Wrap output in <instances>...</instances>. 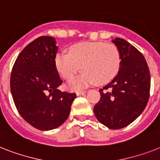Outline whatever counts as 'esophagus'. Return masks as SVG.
<instances>
[{
  "label": "esophagus",
  "mask_w": 160,
  "mask_h": 160,
  "mask_svg": "<svg viewBox=\"0 0 160 160\" xmlns=\"http://www.w3.org/2000/svg\"><path fill=\"white\" fill-rule=\"evenodd\" d=\"M86 92L85 91H77L76 92V95L80 96V95H84Z\"/></svg>",
  "instance_id": "obj_1"
}]
</instances>
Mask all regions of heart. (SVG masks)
<instances>
[{"label":"heart","instance_id":"b5f03b06","mask_svg":"<svg viewBox=\"0 0 160 160\" xmlns=\"http://www.w3.org/2000/svg\"><path fill=\"white\" fill-rule=\"evenodd\" d=\"M121 58L119 50L114 44L103 42H82L74 44L69 53L58 52L55 66L60 75L70 80L81 70L80 76L68 84L72 90H79L92 84L110 82L119 71Z\"/></svg>","mask_w":160,"mask_h":160}]
</instances>
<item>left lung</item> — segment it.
<instances>
[{
    "instance_id": "obj_1",
    "label": "left lung",
    "mask_w": 160,
    "mask_h": 160,
    "mask_svg": "<svg viewBox=\"0 0 160 160\" xmlns=\"http://www.w3.org/2000/svg\"><path fill=\"white\" fill-rule=\"evenodd\" d=\"M121 58L118 73L99 89L100 100L93 108L96 118L109 129L127 127L146 107L150 75L144 56L123 38H112Z\"/></svg>"
}]
</instances>
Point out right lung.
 <instances>
[{
    "instance_id": "right-lung-1",
    "label": "right lung",
    "mask_w": 160,
    "mask_h": 160,
    "mask_svg": "<svg viewBox=\"0 0 160 160\" xmlns=\"http://www.w3.org/2000/svg\"><path fill=\"white\" fill-rule=\"evenodd\" d=\"M56 39L42 36L33 40L19 53L10 76V90L17 110L31 126L50 131L68 118L75 93L62 92L55 66L58 47Z\"/></svg>"
}]
</instances>
